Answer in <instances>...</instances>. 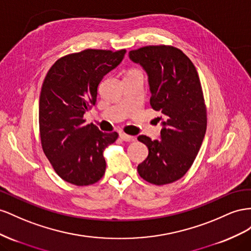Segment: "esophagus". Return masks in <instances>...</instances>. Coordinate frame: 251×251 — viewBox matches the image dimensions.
I'll use <instances>...</instances> for the list:
<instances>
[{
  "mask_svg": "<svg viewBox=\"0 0 251 251\" xmlns=\"http://www.w3.org/2000/svg\"><path fill=\"white\" fill-rule=\"evenodd\" d=\"M120 138L125 141V142H133L135 141V138L132 137V135H129V134H126V133H120Z\"/></svg>",
  "mask_w": 251,
  "mask_h": 251,
  "instance_id": "esophagus-1",
  "label": "esophagus"
}]
</instances>
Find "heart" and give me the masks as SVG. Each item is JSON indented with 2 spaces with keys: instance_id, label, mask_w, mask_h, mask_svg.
Wrapping results in <instances>:
<instances>
[{
  "instance_id": "heart-1",
  "label": "heart",
  "mask_w": 251,
  "mask_h": 251,
  "mask_svg": "<svg viewBox=\"0 0 251 251\" xmlns=\"http://www.w3.org/2000/svg\"><path fill=\"white\" fill-rule=\"evenodd\" d=\"M132 74H133V73H132Z\"/></svg>"
}]
</instances>
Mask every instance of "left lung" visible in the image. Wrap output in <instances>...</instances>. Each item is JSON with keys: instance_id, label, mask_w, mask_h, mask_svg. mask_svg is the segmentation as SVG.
I'll return each mask as SVG.
<instances>
[{"instance_id": "left-lung-1", "label": "left lung", "mask_w": 251, "mask_h": 251, "mask_svg": "<svg viewBox=\"0 0 251 251\" xmlns=\"http://www.w3.org/2000/svg\"><path fill=\"white\" fill-rule=\"evenodd\" d=\"M129 59L148 75L150 105L161 112L160 140L146 135L138 140L148 156L139 164L145 181L165 185L177 181L195 161L206 132V108L198 71L180 49L146 46L129 51Z\"/></svg>"}]
</instances>
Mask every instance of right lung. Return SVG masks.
Returning <instances> with one entry per match:
<instances>
[{"instance_id": "1", "label": "right lung", "mask_w": 251, "mask_h": 251, "mask_svg": "<svg viewBox=\"0 0 251 251\" xmlns=\"http://www.w3.org/2000/svg\"><path fill=\"white\" fill-rule=\"evenodd\" d=\"M125 49H86L56 61L43 82L39 124L43 151L55 173L76 186L91 185L106 169L104 149L118 139L94 124L84 113L96 105L103 77L123 61Z\"/></svg>"}]
</instances>
